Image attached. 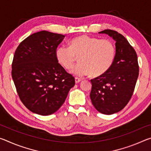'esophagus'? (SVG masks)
<instances>
[{
  "instance_id": "esophagus-1",
  "label": "esophagus",
  "mask_w": 151,
  "mask_h": 151,
  "mask_svg": "<svg viewBox=\"0 0 151 151\" xmlns=\"http://www.w3.org/2000/svg\"><path fill=\"white\" fill-rule=\"evenodd\" d=\"M82 81L81 78H79L78 77H75V83H78L79 82H81Z\"/></svg>"
}]
</instances>
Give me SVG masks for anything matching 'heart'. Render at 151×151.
Masks as SVG:
<instances>
[{"mask_svg":"<svg viewBox=\"0 0 151 151\" xmlns=\"http://www.w3.org/2000/svg\"><path fill=\"white\" fill-rule=\"evenodd\" d=\"M78 56L81 63L71 69V73L79 76H101L112 66L115 47L110 40L81 35L70 40L69 47L61 46L56 50L57 60L66 69L73 67Z\"/></svg>","mask_w":151,"mask_h":151,"instance_id":"obj_1","label":"heart"}]
</instances>
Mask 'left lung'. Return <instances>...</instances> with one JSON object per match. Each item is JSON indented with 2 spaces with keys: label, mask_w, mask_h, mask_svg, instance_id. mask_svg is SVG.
I'll use <instances>...</instances> for the list:
<instances>
[{
  "label": "left lung",
  "mask_w": 151,
  "mask_h": 151,
  "mask_svg": "<svg viewBox=\"0 0 151 151\" xmlns=\"http://www.w3.org/2000/svg\"><path fill=\"white\" fill-rule=\"evenodd\" d=\"M115 40L116 54L108 71L91 80L92 104L102 114L121 111L129 103L139 76L137 55L133 47L121 34L106 29L99 32Z\"/></svg>",
  "instance_id": "left-lung-1"
}]
</instances>
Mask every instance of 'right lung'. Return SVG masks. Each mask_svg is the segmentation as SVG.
I'll use <instances>...</instances> for the list:
<instances>
[{
	"label": "right lung",
	"instance_id": "1",
	"mask_svg": "<svg viewBox=\"0 0 151 151\" xmlns=\"http://www.w3.org/2000/svg\"><path fill=\"white\" fill-rule=\"evenodd\" d=\"M65 37L42 30L28 37L15 51L12 77L20 101L34 113L47 116L57 111L75 85V78L56 57Z\"/></svg>",
	"mask_w": 151,
	"mask_h": 151
}]
</instances>
